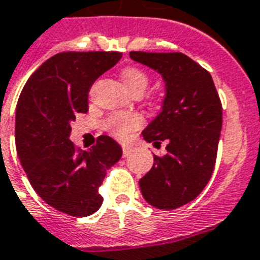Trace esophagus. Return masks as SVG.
<instances>
[{
  "label": "esophagus",
  "mask_w": 260,
  "mask_h": 260,
  "mask_svg": "<svg viewBox=\"0 0 260 260\" xmlns=\"http://www.w3.org/2000/svg\"><path fill=\"white\" fill-rule=\"evenodd\" d=\"M122 150H123V156L124 157H127L128 154L133 152V148L132 146H127V145H123V148H122Z\"/></svg>",
  "instance_id": "esophagus-1"
}]
</instances>
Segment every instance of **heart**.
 Returning <instances> with one entry per match:
<instances>
[{"label": "heart", "mask_w": 260, "mask_h": 260, "mask_svg": "<svg viewBox=\"0 0 260 260\" xmlns=\"http://www.w3.org/2000/svg\"><path fill=\"white\" fill-rule=\"evenodd\" d=\"M122 80L130 92H144L148 85V76L138 68H126L122 72ZM141 118L136 114H116L108 119V128L115 137H126L141 124Z\"/></svg>", "instance_id": "b5f03b06"}]
</instances>
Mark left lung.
Wrapping results in <instances>:
<instances>
[{
    "label": "left lung",
    "mask_w": 260,
    "mask_h": 260,
    "mask_svg": "<svg viewBox=\"0 0 260 260\" xmlns=\"http://www.w3.org/2000/svg\"><path fill=\"white\" fill-rule=\"evenodd\" d=\"M130 58L166 82L161 112L142 136L154 146L166 141L167 154L153 156L140 187L149 205L174 210L197 198L212 178L222 127L220 96L210 73L184 54L132 51Z\"/></svg>",
    "instance_id": "8db88e82"
}]
</instances>
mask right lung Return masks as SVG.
Instances as JSON below:
<instances>
[{
	"label": "right lung",
	"instance_id": "obj_1",
	"mask_svg": "<svg viewBox=\"0 0 260 260\" xmlns=\"http://www.w3.org/2000/svg\"><path fill=\"white\" fill-rule=\"evenodd\" d=\"M122 58L118 51H68L40 65L24 85L16 110V148L28 180L44 202L74 217L98 212L108 168L122 157L111 137L88 150L69 140L70 123L88 111L92 84Z\"/></svg>",
	"mask_w": 260,
	"mask_h": 260
}]
</instances>
